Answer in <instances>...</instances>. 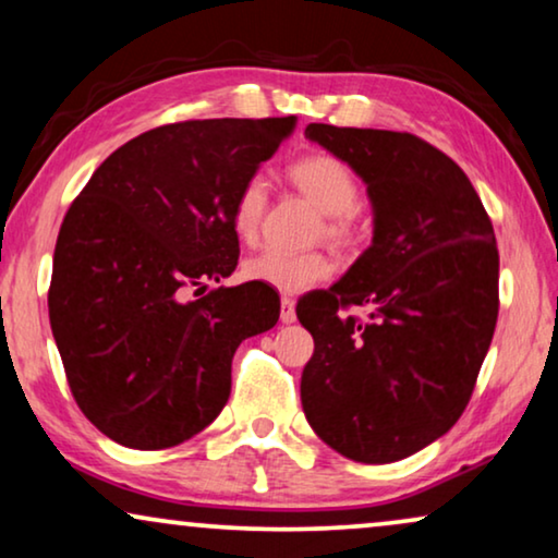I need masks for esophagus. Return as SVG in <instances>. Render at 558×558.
<instances>
[{
    "label": "esophagus",
    "mask_w": 558,
    "mask_h": 558,
    "mask_svg": "<svg viewBox=\"0 0 558 558\" xmlns=\"http://www.w3.org/2000/svg\"><path fill=\"white\" fill-rule=\"evenodd\" d=\"M279 317H281V323H284V325H292L296 319L292 296H281V315Z\"/></svg>",
    "instance_id": "1"
}]
</instances>
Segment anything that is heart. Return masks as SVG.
<instances>
[{"mask_svg": "<svg viewBox=\"0 0 558 558\" xmlns=\"http://www.w3.org/2000/svg\"><path fill=\"white\" fill-rule=\"evenodd\" d=\"M289 178L319 210L325 213L323 233L338 243L357 239L355 208L361 201V185L348 162L335 155H304L289 167ZM266 203H269V180L262 172L243 180L233 201V228L243 241L256 239L262 228ZM335 271L332 258L323 251H281L266 248L243 262V277L256 284L271 287L284 294H300L304 289L330 279Z\"/></svg>", "mask_w": 558, "mask_h": 558, "instance_id": "heart-1", "label": "heart"}]
</instances>
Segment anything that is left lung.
<instances>
[{"instance_id": "left-lung-1", "label": "left lung", "mask_w": 558, "mask_h": 558, "mask_svg": "<svg viewBox=\"0 0 558 558\" xmlns=\"http://www.w3.org/2000/svg\"><path fill=\"white\" fill-rule=\"evenodd\" d=\"M304 134L368 185L373 243L345 277L296 302L315 338L302 409L348 460L386 464L468 409L498 323V243L462 167L422 136L310 124ZM368 306V320L345 316Z\"/></svg>"}]
</instances>
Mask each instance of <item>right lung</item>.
Returning a JSON list of instances; mask_svg holds the SVG:
<instances>
[{
    "label": "right lung",
    "mask_w": 558,
    "mask_h": 558,
    "mask_svg": "<svg viewBox=\"0 0 558 558\" xmlns=\"http://www.w3.org/2000/svg\"><path fill=\"white\" fill-rule=\"evenodd\" d=\"M292 129L294 117L149 129L104 159L68 208L50 327L75 403L109 439L165 449L195 437L231 396L235 348L277 325L271 287L192 298L239 264L235 193Z\"/></svg>",
    "instance_id": "right-lung-1"
}]
</instances>
